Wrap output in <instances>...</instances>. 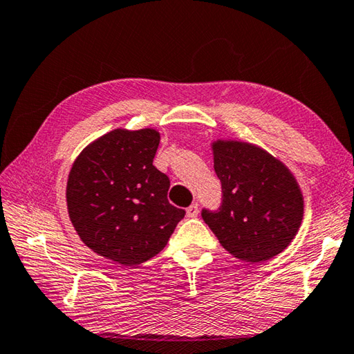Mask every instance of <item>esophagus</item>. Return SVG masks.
<instances>
[{"instance_id":"esophagus-1","label":"esophagus","mask_w":354,"mask_h":354,"mask_svg":"<svg viewBox=\"0 0 354 354\" xmlns=\"http://www.w3.org/2000/svg\"><path fill=\"white\" fill-rule=\"evenodd\" d=\"M199 214V205L195 203V204H192L189 209H187V216L189 218H196Z\"/></svg>"}]
</instances>
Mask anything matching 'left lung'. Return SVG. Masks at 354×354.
Instances as JSON below:
<instances>
[{"mask_svg":"<svg viewBox=\"0 0 354 354\" xmlns=\"http://www.w3.org/2000/svg\"><path fill=\"white\" fill-rule=\"evenodd\" d=\"M223 185L218 210L201 216L234 258L262 262L286 250L299 230L304 201L290 170L266 150L241 141L213 142Z\"/></svg>","mask_w":354,"mask_h":354,"instance_id":"left-lung-1","label":"left lung"}]
</instances>
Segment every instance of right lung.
I'll return each mask as SVG.
<instances>
[{
  "mask_svg": "<svg viewBox=\"0 0 354 354\" xmlns=\"http://www.w3.org/2000/svg\"><path fill=\"white\" fill-rule=\"evenodd\" d=\"M158 145L153 129H116L87 145L68 173L67 209L76 233L118 264L153 258L185 214L169 203L170 179L153 165Z\"/></svg>",
  "mask_w": 354,
  "mask_h": 354,
  "instance_id": "add662e5",
  "label": "right lung"
}]
</instances>
